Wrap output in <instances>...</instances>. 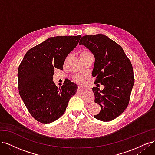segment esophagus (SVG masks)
Returning <instances> with one entry per match:
<instances>
[{
	"label": "esophagus",
	"instance_id": "obj_1",
	"mask_svg": "<svg viewBox=\"0 0 155 155\" xmlns=\"http://www.w3.org/2000/svg\"><path fill=\"white\" fill-rule=\"evenodd\" d=\"M81 88H82V87L81 85H79L78 86V89H79V90H80V89H81Z\"/></svg>",
	"mask_w": 155,
	"mask_h": 155
}]
</instances>
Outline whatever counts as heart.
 <instances>
[{"label":"heart","instance_id":"b5f03b06","mask_svg":"<svg viewBox=\"0 0 155 155\" xmlns=\"http://www.w3.org/2000/svg\"><path fill=\"white\" fill-rule=\"evenodd\" d=\"M91 54L90 51H87V50H83L81 51L80 54H79V56H80V58H83L85 56ZM85 79V76L83 75H79V76H77L74 78V81L77 82V83H82Z\"/></svg>","mask_w":155,"mask_h":155}]
</instances>
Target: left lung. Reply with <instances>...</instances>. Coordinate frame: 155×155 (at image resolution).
I'll use <instances>...</instances> for the list:
<instances>
[{
  "label": "left lung",
  "instance_id": "8db88e82",
  "mask_svg": "<svg viewBox=\"0 0 155 155\" xmlns=\"http://www.w3.org/2000/svg\"><path fill=\"white\" fill-rule=\"evenodd\" d=\"M81 44L94 55V83L105 86L102 91L97 87L92 88L95 102L101 107L94 118L102 121L113 120L129 105L134 83L132 64L121 46L104 34L83 36L79 41Z\"/></svg>",
  "mask_w": 155,
  "mask_h": 155
}]
</instances>
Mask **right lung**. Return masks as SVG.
<instances>
[{
  "instance_id": "1",
  "label": "right lung",
  "mask_w": 155,
  "mask_h": 155,
  "mask_svg": "<svg viewBox=\"0 0 155 155\" xmlns=\"http://www.w3.org/2000/svg\"><path fill=\"white\" fill-rule=\"evenodd\" d=\"M81 37H50L28 51L18 66V93L30 114L42 124L60 118L76 94L78 85L70 80L58 88L52 79L55 68L63 69L65 59Z\"/></svg>"
}]
</instances>
